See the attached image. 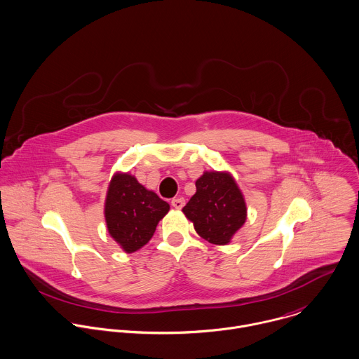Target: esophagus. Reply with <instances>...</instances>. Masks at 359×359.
Segmentation results:
<instances>
[{
  "instance_id": "obj_1",
  "label": "esophagus",
  "mask_w": 359,
  "mask_h": 359,
  "mask_svg": "<svg viewBox=\"0 0 359 359\" xmlns=\"http://www.w3.org/2000/svg\"><path fill=\"white\" fill-rule=\"evenodd\" d=\"M170 204H172V207H173V208H176V210H182V208L184 207V198H182V197L173 198Z\"/></svg>"
}]
</instances>
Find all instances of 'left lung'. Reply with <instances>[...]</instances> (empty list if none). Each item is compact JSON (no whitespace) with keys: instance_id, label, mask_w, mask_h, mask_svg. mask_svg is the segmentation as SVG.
Here are the masks:
<instances>
[{"instance_id":"1","label":"left lung","mask_w":359,"mask_h":359,"mask_svg":"<svg viewBox=\"0 0 359 359\" xmlns=\"http://www.w3.org/2000/svg\"><path fill=\"white\" fill-rule=\"evenodd\" d=\"M196 194L183 207L196 232L207 242L228 245L248 218L246 201L229 172H204L196 182Z\"/></svg>"}]
</instances>
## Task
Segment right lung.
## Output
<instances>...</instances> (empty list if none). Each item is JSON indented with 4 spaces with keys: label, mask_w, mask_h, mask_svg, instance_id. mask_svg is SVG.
Returning <instances> with one entry per match:
<instances>
[{
    "label": "right lung",
    "mask_w": 359,
    "mask_h": 359,
    "mask_svg": "<svg viewBox=\"0 0 359 359\" xmlns=\"http://www.w3.org/2000/svg\"><path fill=\"white\" fill-rule=\"evenodd\" d=\"M169 208L166 201L145 189L133 175L116 172L104 200L109 235L126 253H134L151 241Z\"/></svg>",
    "instance_id": "right-lung-1"
}]
</instances>
